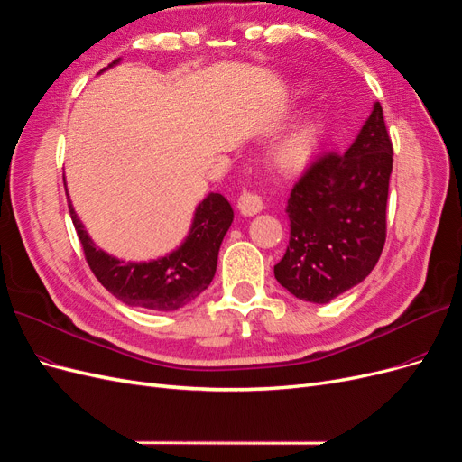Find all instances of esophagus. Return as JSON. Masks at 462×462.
<instances>
[{
    "label": "esophagus",
    "instance_id": "esophagus-1",
    "mask_svg": "<svg viewBox=\"0 0 462 462\" xmlns=\"http://www.w3.org/2000/svg\"><path fill=\"white\" fill-rule=\"evenodd\" d=\"M237 209H240L242 215L251 217L257 215L263 209V199L257 196L255 191H242V196L237 198Z\"/></svg>",
    "mask_w": 462,
    "mask_h": 462
}]
</instances>
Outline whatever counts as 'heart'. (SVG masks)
Returning <instances> with one entry per match:
<instances>
[{"instance_id": "heart-1", "label": "heart", "mask_w": 462, "mask_h": 462, "mask_svg": "<svg viewBox=\"0 0 462 462\" xmlns=\"http://www.w3.org/2000/svg\"><path fill=\"white\" fill-rule=\"evenodd\" d=\"M320 138V126L315 121L295 126L282 138L274 150V161L282 169H295L303 165L315 150Z\"/></svg>"}]
</instances>
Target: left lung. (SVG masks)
Listing matches in <instances>:
<instances>
[{
	"instance_id": "obj_1",
	"label": "left lung",
	"mask_w": 462,
	"mask_h": 462,
	"mask_svg": "<svg viewBox=\"0 0 462 462\" xmlns=\"http://www.w3.org/2000/svg\"><path fill=\"white\" fill-rule=\"evenodd\" d=\"M393 145L380 103L347 152H324L293 184L290 245L274 276L290 293L328 303L363 282L385 244Z\"/></svg>"
}]
</instances>
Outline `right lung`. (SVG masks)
Here are the masks:
<instances>
[{"mask_svg":"<svg viewBox=\"0 0 462 462\" xmlns=\"http://www.w3.org/2000/svg\"><path fill=\"white\" fill-rule=\"evenodd\" d=\"M69 211L86 263L99 284L130 307L165 312L188 305L211 284L222 237L234 220L228 199L220 193H211L196 209L186 242L171 255L150 263H123L94 245L70 201Z\"/></svg>","mask_w":462,"mask_h":462,"instance_id":"obj_1","label":"right lung"}]
</instances>
